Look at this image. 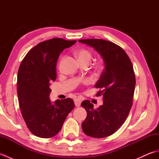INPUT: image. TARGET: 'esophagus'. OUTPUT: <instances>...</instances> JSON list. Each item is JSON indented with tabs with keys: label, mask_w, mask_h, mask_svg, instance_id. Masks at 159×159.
<instances>
[{
	"label": "esophagus",
	"mask_w": 159,
	"mask_h": 159,
	"mask_svg": "<svg viewBox=\"0 0 159 159\" xmlns=\"http://www.w3.org/2000/svg\"><path fill=\"white\" fill-rule=\"evenodd\" d=\"M74 101V104H75L76 107H80V104H81V102H82V100L79 98H75Z\"/></svg>",
	"instance_id": "1"
}]
</instances>
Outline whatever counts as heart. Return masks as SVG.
I'll list each match as a JSON object with an SVG mask.
<instances>
[{
	"label": "heart",
	"instance_id": "obj_1",
	"mask_svg": "<svg viewBox=\"0 0 159 159\" xmlns=\"http://www.w3.org/2000/svg\"><path fill=\"white\" fill-rule=\"evenodd\" d=\"M77 58L79 59L80 62H88L92 59V53L87 49H80L76 52Z\"/></svg>",
	"mask_w": 159,
	"mask_h": 159
}]
</instances>
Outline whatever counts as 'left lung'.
<instances>
[{
	"label": "left lung",
	"instance_id": "left-lung-1",
	"mask_svg": "<svg viewBox=\"0 0 159 159\" xmlns=\"http://www.w3.org/2000/svg\"><path fill=\"white\" fill-rule=\"evenodd\" d=\"M79 42L95 49L104 63V71L95 85L100 89L96 96H102L103 104L94 109L89 100L81 103L87 111L82 129L89 137H107L124 123L133 105L136 82L133 67L126 52L116 43L99 39Z\"/></svg>",
	"mask_w": 159,
	"mask_h": 159
}]
</instances>
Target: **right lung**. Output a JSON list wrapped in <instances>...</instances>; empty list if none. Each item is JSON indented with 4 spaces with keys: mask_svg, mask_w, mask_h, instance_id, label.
I'll return each instance as SVG.
<instances>
[{
    "mask_svg": "<svg viewBox=\"0 0 159 159\" xmlns=\"http://www.w3.org/2000/svg\"><path fill=\"white\" fill-rule=\"evenodd\" d=\"M76 40L53 38L38 43L26 54L20 64L17 92L23 119L29 130L41 138H50L61 129L74 107L72 99L50 100V83L57 78V59L64 49Z\"/></svg>",
    "mask_w": 159,
    "mask_h": 159,
    "instance_id": "right-lung-1",
    "label": "right lung"
}]
</instances>
